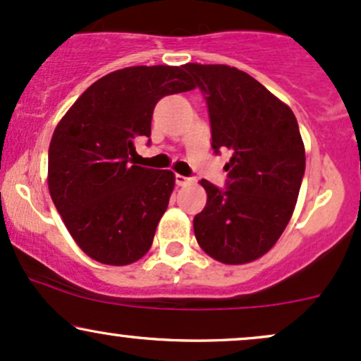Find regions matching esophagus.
<instances>
[{"label": "esophagus", "mask_w": 361, "mask_h": 361, "mask_svg": "<svg viewBox=\"0 0 361 361\" xmlns=\"http://www.w3.org/2000/svg\"><path fill=\"white\" fill-rule=\"evenodd\" d=\"M175 181L178 186H186L190 183H193V178H188V176H183V175H175Z\"/></svg>", "instance_id": "esophagus-1"}]
</instances>
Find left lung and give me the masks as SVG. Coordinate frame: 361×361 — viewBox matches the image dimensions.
I'll use <instances>...</instances> for the list:
<instances>
[{"mask_svg": "<svg viewBox=\"0 0 361 361\" xmlns=\"http://www.w3.org/2000/svg\"><path fill=\"white\" fill-rule=\"evenodd\" d=\"M209 109L212 149H231L226 188L200 183L207 205L195 215L197 243L226 264L270 251L295 209L305 151L295 115L251 78L224 64H185Z\"/></svg>", "mask_w": 361, "mask_h": 361, "instance_id": "left-lung-1", "label": "left lung"}]
</instances>
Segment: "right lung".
<instances>
[{
	"label": "right lung",
	"mask_w": 361,
	"mask_h": 361,
	"mask_svg": "<svg viewBox=\"0 0 361 361\" xmlns=\"http://www.w3.org/2000/svg\"><path fill=\"white\" fill-rule=\"evenodd\" d=\"M193 88L178 66L118 69L93 82L57 123L49 146V192L90 258L122 267L149 251L175 175L137 166L134 142H151L161 98Z\"/></svg>",
	"instance_id": "1"
}]
</instances>
